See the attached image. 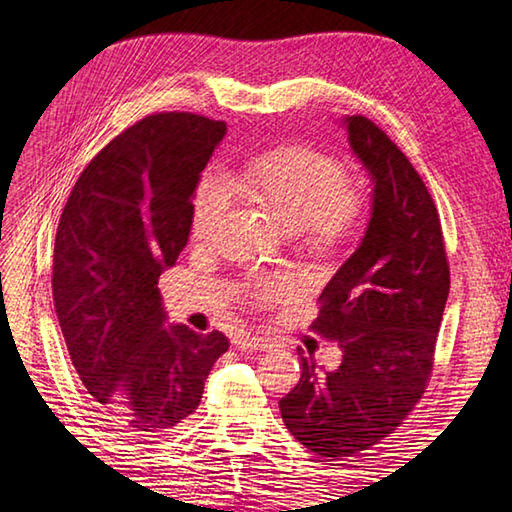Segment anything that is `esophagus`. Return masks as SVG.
Masks as SVG:
<instances>
[{
    "instance_id": "34e87169",
    "label": "esophagus",
    "mask_w": 512,
    "mask_h": 512,
    "mask_svg": "<svg viewBox=\"0 0 512 512\" xmlns=\"http://www.w3.org/2000/svg\"><path fill=\"white\" fill-rule=\"evenodd\" d=\"M235 347L242 352H266L270 350V341L264 339V336H255V334H242L239 339H235Z\"/></svg>"
}]
</instances>
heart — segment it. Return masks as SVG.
I'll return each instance as SVG.
<instances>
[{"instance_id":"1","label":"heart","mask_w":512,"mask_h":512,"mask_svg":"<svg viewBox=\"0 0 512 512\" xmlns=\"http://www.w3.org/2000/svg\"><path fill=\"white\" fill-rule=\"evenodd\" d=\"M237 184L286 231L306 233L314 244H334L350 235L365 209L361 191L345 182L341 162L308 147H279L255 156ZM226 204L228 184L222 173H204L193 198V233H209ZM257 286L264 297H281L290 290V279H262Z\"/></svg>"}]
</instances>
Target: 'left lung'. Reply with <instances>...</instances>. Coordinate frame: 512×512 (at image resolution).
I'll list each match as a JSON object with an SVG mask.
<instances>
[{
    "label": "left lung",
    "mask_w": 512,
    "mask_h": 512,
    "mask_svg": "<svg viewBox=\"0 0 512 512\" xmlns=\"http://www.w3.org/2000/svg\"><path fill=\"white\" fill-rule=\"evenodd\" d=\"M341 125L369 176L372 211L312 328L339 341L343 358L323 369L299 350L301 378L279 400L295 440L332 460L387 438L422 398L451 284L438 209L418 171L369 118Z\"/></svg>",
    "instance_id": "1"
}]
</instances>
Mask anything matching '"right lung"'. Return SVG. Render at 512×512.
I'll return each instance as SVG.
<instances>
[{"label": "right lung", "instance_id": "obj_1", "mask_svg": "<svg viewBox=\"0 0 512 512\" xmlns=\"http://www.w3.org/2000/svg\"><path fill=\"white\" fill-rule=\"evenodd\" d=\"M226 134L198 114H151L76 180L54 239L52 297L76 374L105 416L158 438L198 409L222 332L167 325L158 279L193 224L200 173Z\"/></svg>", "mask_w": 512, "mask_h": 512}]
</instances>
